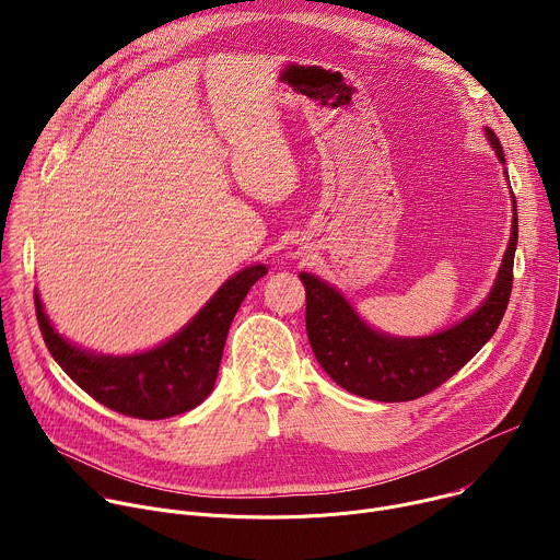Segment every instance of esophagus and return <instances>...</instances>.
<instances>
[{"instance_id":"1","label":"esophagus","mask_w":560,"mask_h":560,"mask_svg":"<svg viewBox=\"0 0 560 560\" xmlns=\"http://www.w3.org/2000/svg\"><path fill=\"white\" fill-rule=\"evenodd\" d=\"M288 255H290V257H292V259H299V257H303V250H301V248H299V246H292V248H290V253H288Z\"/></svg>"}]
</instances>
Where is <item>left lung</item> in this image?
<instances>
[{
    "label": "left lung",
    "instance_id": "1",
    "mask_svg": "<svg viewBox=\"0 0 560 560\" xmlns=\"http://www.w3.org/2000/svg\"><path fill=\"white\" fill-rule=\"evenodd\" d=\"M486 139L505 166L499 137L486 126ZM510 188L508 168H503ZM512 190V188H510ZM512 230L492 290L460 322L423 337H394L370 326L332 283L301 272L305 285V328L312 352L328 376L343 389L383 404L412 401L454 376L497 332L512 292L514 253L518 244L516 199Z\"/></svg>",
    "mask_w": 560,
    "mask_h": 560
}]
</instances>
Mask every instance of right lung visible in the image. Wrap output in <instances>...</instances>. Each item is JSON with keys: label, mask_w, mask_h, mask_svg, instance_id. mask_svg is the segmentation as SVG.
Segmentation results:
<instances>
[{"label": "right lung", "mask_w": 560, "mask_h": 560, "mask_svg": "<svg viewBox=\"0 0 560 560\" xmlns=\"http://www.w3.org/2000/svg\"><path fill=\"white\" fill-rule=\"evenodd\" d=\"M266 275V264L238 270L179 332L130 354H102L59 335L35 288L37 322L52 359L95 401L135 419H171L197 408L212 392L232 318Z\"/></svg>", "instance_id": "obj_1"}]
</instances>
